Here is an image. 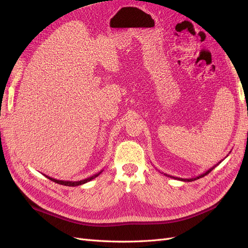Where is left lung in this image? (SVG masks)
<instances>
[{
	"instance_id": "1",
	"label": "left lung",
	"mask_w": 248,
	"mask_h": 248,
	"mask_svg": "<svg viewBox=\"0 0 248 248\" xmlns=\"http://www.w3.org/2000/svg\"><path fill=\"white\" fill-rule=\"evenodd\" d=\"M228 156V155H227ZM226 156V157H227ZM223 160V159H222ZM222 160H220L218 163H216L215 166H213L211 169H209L208 170H206L205 172H202V174H201V175H199V176H197V177H194V178H189V179H183V178H178V177H174V176H170V175H168V174H164L166 176H168V177H170V178H174V179H176V180H179V181H183V182H191V181H194V180H198V179H200V178H202V177H205L206 175H208L210 171H211L213 169H215L217 166H218V164L222 161ZM163 174V172H162Z\"/></svg>"
}]
</instances>
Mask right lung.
Masks as SVG:
<instances>
[{
	"instance_id": "obj_1",
	"label": "right lung",
	"mask_w": 248,
	"mask_h": 248,
	"mask_svg": "<svg viewBox=\"0 0 248 248\" xmlns=\"http://www.w3.org/2000/svg\"><path fill=\"white\" fill-rule=\"evenodd\" d=\"M102 171H103V170H100L99 172H97V174H95V175H93V176H91V177H89V178H87V179L80 180V181H64V180H57V179H54V178L48 177V176H46V177L48 178L49 180H51L52 182H56V183L61 184V185H65V186H78V185L85 184V183H87V182H89V181H91V180L95 179L96 177H98Z\"/></svg>"
}]
</instances>
